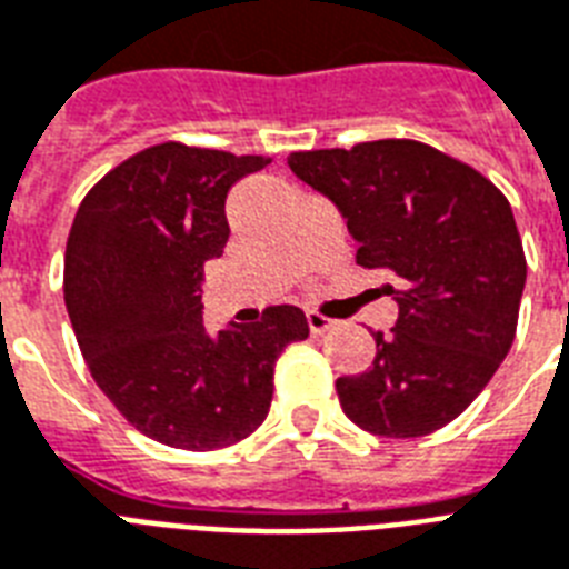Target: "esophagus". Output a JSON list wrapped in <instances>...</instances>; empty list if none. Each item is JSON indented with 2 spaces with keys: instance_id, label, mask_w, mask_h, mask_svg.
Returning <instances> with one entry per match:
<instances>
[{
  "instance_id": "34e87169",
  "label": "esophagus",
  "mask_w": 569,
  "mask_h": 569,
  "mask_svg": "<svg viewBox=\"0 0 569 569\" xmlns=\"http://www.w3.org/2000/svg\"><path fill=\"white\" fill-rule=\"evenodd\" d=\"M306 320H308V329H311V335H322V331H329L331 326H335V320H329V317H322V313H317V311H308Z\"/></svg>"
}]
</instances>
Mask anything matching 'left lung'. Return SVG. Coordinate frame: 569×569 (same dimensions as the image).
Here are the masks:
<instances>
[{
    "instance_id": "8db88e82",
    "label": "left lung",
    "mask_w": 569,
    "mask_h": 569,
    "mask_svg": "<svg viewBox=\"0 0 569 569\" xmlns=\"http://www.w3.org/2000/svg\"><path fill=\"white\" fill-rule=\"evenodd\" d=\"M297 179L340 208L356 261L388 270L399 317L372 331L376 358L338 379L349 420L381 438H422L479 397L515 343L526 256L502 190L420 140L290 152Z\"/></svg>"
}]
</instances>
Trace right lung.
Instances as JSON below:
<instances>
[{
    "instance_id": "add662e5",
    "label": "right lung",
    "mask_w": 569,
    "mask_h": 569,
    "mask_svg": "<svg viewBox=\"0 0 569 569\" xmlns=\"http://www.w3.org/2000/svg\"><path fill=\"white\" fill-rule=\"evenodd\" d=\"M270 158L158 143L81 199L63 256V302L90 376L147 438L190 452L238 443L272 402L281 349L308 338L297 306L208 335L206 261L229 240L226 197Z\"/></svg>"
}]
</instances>
